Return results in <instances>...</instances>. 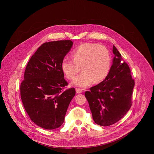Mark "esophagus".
I'll list each match as a JSON object with an SVG mask.
<instances>
[{"label": "esophagus", "instance_id": "esophagus-1", "mask_svg": "<svg viewBox=\"0 0 154 154\" xmlns=\"http://www.w3.org/2000/svg\"><path fill=\"white\" fill-rule=\"evenodd\" d=\"M76 92L78 94H80V93L82 92V90L81 89H80V88H76Z\"/></svg>", "mask_w": 154, "mask_h": 154}]
</instances>
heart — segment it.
I'll list each match as a JSON object with an SVG mask.
<instances>
[{
  "label": "heart",
  "mask_w": 154,
  "mask_h": 154,
  "mask_svg": "<svg viewBox=\"0 0 154 154\" xmlns=\"http://www.w3.org/2000/svg\"><path fill=\"white\" fill-rule=\"evenodd\" d=\"M73 60L64 59L61 69L66 78L73 79L78 73L83 71L72 82V85L81 88L88 87L94 81L99 83L108 76L111 67L109 50L101 45L84 43L72 53Z\"/></svg>",
  "instance_id": "1"
}]
</instances>
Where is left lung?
Segmentation results:
<instances>
[{
	"instance_id": "left-lung-1",
	"label": "left lung",
	"mask_w": 154,
	"mask_h": 154,
	"mask_svg": "<svg viewBox=\"0 0 154 154\" xmlns=\"http://www.w3.org/2000/svg\"><path fill=\"white\" fill-rule=\"evenodd\" d=\"M112 53L114 57L108 76L85 93L94 121L103 126L117 123L128 112L134 86L129 66L114 45Z\"/></svg>"
}]
</instances>
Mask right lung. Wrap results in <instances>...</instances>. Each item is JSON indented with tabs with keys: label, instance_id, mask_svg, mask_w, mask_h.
Masks as SVG:
<instances>
[{
	"label": "right lung",
	"instance_id": "obj_1",
	"mask_svg": "<svg viewBox=\"0 0 154 154\" xmlns=\"http://www.w3.org/2000/svg\"><path fill=\"white\" fill-rule=\"evenodd\" d=\"M73 45L71 40L42 44L26 66L20 92L22 104L37 126L52 130L61 126L69 105L75 95L67 89L61 63Z\"/></svg>",
	"mask_w": 154,
	"mask_h": 154
}]
</instances>
